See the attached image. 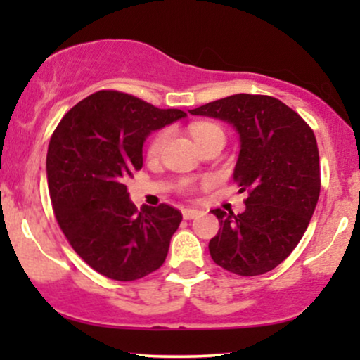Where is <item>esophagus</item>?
Returning a JSON list of instances; mask_svg holds the SVG:
<instances>
[{
	"mask_svg": "<svg viewBox=\"0 0 360 360\" xmlns=\"http://www.w3.org/2000/svg\"><path fill=\"white\" fill-rule=\"evenodd\" d=\"M198 214H200V210H194V208H184L183 210L184 220H193V218H196Z\"/></svg>",
	"mask_w": 360,
	"mask_h": 360,
	"instance_id": "esophagus-1",
	"label": "esophagus"
}]
</instances>
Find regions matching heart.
I'll use <instances>...</instances> for the list:
<instances>
[{"label":"heart","instance_id":"b5f03b06","mask_svg":"<svg viewBox=\"0 0 360 360\" xmlns=\"http://www.w3.org/2000/svg\"><path fill=\"white\" fill-rule=\"evenodd\" d=\"M214 131H221V130L217 125H212V123H198V125H193L191 128L193 139L196 140V143L203 137H206V135L214 134ZM166 140H167V131H160V134L152 140L150 147H148V154L159 155L160 150H162L164 143H166Z\"/></svg>","mask_w":360,"mask_h":360}]
</instances>
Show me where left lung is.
<instances>
[{"mask_svg":"<svg viewBox=\"0 0 360 360\" xmlns=\"http://www.w3.org/2000/svg\"><path fill=\"white\" fill-rule=\"evenodd\" d=\"M191 115L230 123L240 139L233 181L247 191L245 210L217 208L220 230L210 240L212 259L238 276L278 267L307 232L320 196V155L313 130L283 101L233 94Z\"/></svg>","mask_w":360,"mask_h":360,"instance_id":"left-lung-1","label":"left lung"}]
</instances>
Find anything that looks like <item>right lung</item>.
I'll return each mask as SVG.
<instances>
[{
  "mask_svg": "<svg viewBox=\"0 0 360 360\" xmlns=\"http://www.w3.org/2000/svg\"><path fill=\"white\" fill-rule=\"evenodd\" d=\"M188 115L98 91L65 113L47 152L57 223L76 254L100 274L135 281L159 269L183 214L169 205L137 210L125 181L143 164L152 131Z\"/></svg>",
  "mask_w": 360,
  "mask_h": 360,
  "instance_id": "add662e5",
  "label": "right lung"
}]
</instances>
